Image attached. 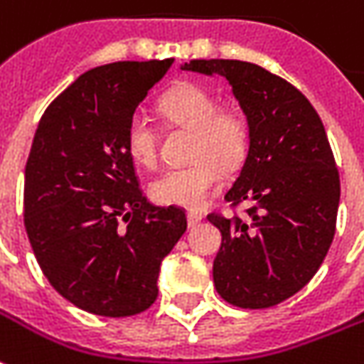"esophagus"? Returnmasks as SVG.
<instances>
[{
    "mask_svg": "<svg viewBox=\"0 0 364 364\" xmlns=\"http://www.w3.org/2000/svg\"><path fill=\"white\" fill-rule=\"evenodd\" d=\"M200 220H203V215H200V213H197V210H189V213H187V223H189L191 228L199 225Z\"/></svg>",
    "mask_w": 364,
    "mask_h": 364,
    "instance_id": "1",
    "label": "esophagus"
}]
</instances>
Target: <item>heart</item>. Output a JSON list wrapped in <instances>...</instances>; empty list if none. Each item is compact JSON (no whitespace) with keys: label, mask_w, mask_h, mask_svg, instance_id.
<instances>
[{"label":"heart","mask_w":364,"mask_h":364,"mask_svg":"<svg viewBox=\"0 0 364 364\" xmlns=\"http://www.w3.org/2000/svg\"><path fill=\"white\" fill-rule=\"evenodd\" d=\"M164 116L175 126L193 129L191 157L195 161L169 167L149 183V197L167 207L200 208L223 181V165L240 161L248 141L242 114L218 108L217 96L199 85L175 86L159 102ZM129 159L141 167L157 161V134L146 114H134L126 129Z\"/></svg>","instance_id":"1"}]
</instances>
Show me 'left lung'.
<instances>
[{
  "instance_id": "obj_1",
  "label": "left lung",
  "mask_w": 364,
  "mask_h": 364,
  "mask_svg": "<svg viewBox=\"0 0 364 364\" xmlns=\"http://www.w3.org/2000/svg\"><path fill=\"white\" fill-rule=\"evenodd\" d=\"M181 70L225 76L248 124V154L225 199L252 208L244 220L208 215L223 235L215 288L236 307L276 306L314 278L335 236L341 185L321 118L296 86L252 63L191 60Z\"/></svg>"
}]
</instances>
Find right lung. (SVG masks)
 I'll list each match as a JSON object with an SVG mask.
<instances>
[{"label": "right lung", "instance_id": "right-lung-1", "mask_svg": "<svg viewBox=\"0 0 364 364\" xmlns=\"http://www.w3.org/2000/svg\"><path fill=\"white\" fill-rule=\"evenodd\" d=\"M173 58L90 68L49 104L25 165V230L45 278L88 314L156 301L161 260L187 230L181 208L141 195L126 129Z\"/></svg>", "mask_w": 364, "mask_h": 364}]
</instances>
